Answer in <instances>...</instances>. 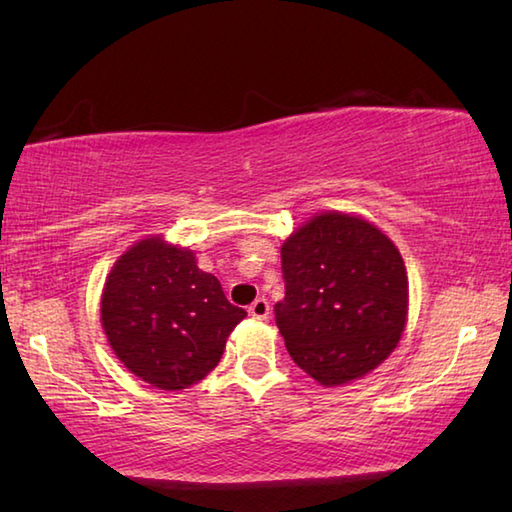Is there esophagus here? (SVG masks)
I'll return each instance as SVG.
<instances>
[{"mask_svg": "<svg viewBox=\"0 0 512 512\" xmlns=\"http://www.w3.org/2000/svg\"><path fill=\"white\" fill-rule=\"evenodd\" d=\"M268 311H271V306H268V302L264 300V297H259V300H255L253 304L248 306V313L253 315V318H257V320L268 318Z\"/></svg>", "mask_w": 512, "mask_h": 512, "instance_id": "esophagus-1", "label": "esophagus"}]
</instances>
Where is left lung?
<instances>
[{"mask_svg":"<svg viewBox=\"0 0 512 512\" xmlns=\"http://www.w3.org/2000/svg\"><path fill=\"white\" fill-rule=\"evenodd\" d=\"M282 277L275 322L295 365L318 383L362 378L401 340L405 264L367 221L340 212L311 219L282 246Z\"/></svg>","mask_w":512,"mask_h":512,"instance_id":"left-lung-1","label":"left lung"}]
</instances>
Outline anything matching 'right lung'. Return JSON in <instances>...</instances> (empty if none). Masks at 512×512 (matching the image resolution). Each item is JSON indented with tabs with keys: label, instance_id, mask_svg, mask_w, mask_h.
I'll return each mask as SVG.
<instances>
[{
	"label": "right lung",
	"instance_id": "obj_1",
	"mask_svg": "<svg viewBox=\"0 0 512 512\" xmlns=\"http://www.w3.org/2000/svg\"><path fill=\"white\" fill-rule=\"evenodd\" d=\"M100 318L116 356L161 389H185L208 376L226 338L246 318L194 253L145 239L118 259L102 291Z\"/></svg>",
	"mask_w": 512,
	"mask_h": 512
}]
</instances>
